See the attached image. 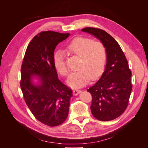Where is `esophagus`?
<instances>
[{
    "label": "esophagus",
    "instance_id": "obj_1",
    "mask_svg": "<svg viewBox=\"0 0 148 148\" xmlns=\"http://www.w3.org/2000/svg\"><path fill=\"white\" fill-rule=\"evenodd\" d=\"M80 92H81V90H79V89H75V90L73 91V94L74 96L78 95Z\"/></svg>",
    "mask_w": 148,
    "mask_h": 148
}]
</instances>
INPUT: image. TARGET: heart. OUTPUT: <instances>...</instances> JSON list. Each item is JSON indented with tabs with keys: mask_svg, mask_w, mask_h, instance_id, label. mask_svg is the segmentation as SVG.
<instances>
[{
	"mask_svg": "<svg viewBox=\"0 0 148 148\" xmlns=\"http://www.w3.org/2000/svg\"><path fill=\"white\" fill-rule=\"evenodd\" d=\"M65 49L69 54L79 58L78 70L71 73L66 80L69 86L73 88H80L86 84L90 78L96 79L102 74L107 58L106 49L102 42L78 37L67 44ZM53 60L58 72L63 76L68 74L63 53L56 52Z\"/></svg>",
	"mask_w": 148,
	"mask_h": 148,
	"instance_id": "obj_1",
	"label": "heart"
}]
</instances>
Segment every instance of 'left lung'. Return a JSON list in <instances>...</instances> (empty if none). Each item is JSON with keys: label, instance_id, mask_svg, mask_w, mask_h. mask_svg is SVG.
Listing matches in <instances>:
<instances>
[{"label": "left lung", "instance_id": "left-lung-1", "mask_svg": "<svg viewBox=\"0 0 148 148\" xmlns=\"http://www.w3.org/2000/svg\"><path fill=\"white\" fill-rule=\"evenodd\" d=\"M82 31L99 39L107 52L104 73L92 86L87 89L92 97V114L101 121L114 120L127 109L132 89V72L127 60L118 42L105 31L90 27Z\"/></svg>", "mask_w": 148, "mask_h": 148}]
</instances>
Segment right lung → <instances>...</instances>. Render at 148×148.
<instances>
[{
	"label": "right lung",
	"instance_id": "1",
	"mask_svg": "<svg viewBox=\"0 0 148 148\" xmlns=\"http://www.w3.org/2000/svg\"><path fill=\"white\" fill-rule=\"evenodd\" d=\"M70 33L43 31L31 40L21 69L20 87L26 105L38 120L58 126L68 117L71 89L62 83L53 60L56 46ZM34 79L38 80L35 84Z\"/></svg>",
	"mask_w": 148,
	"mask_h": 148
}]
</instances>
